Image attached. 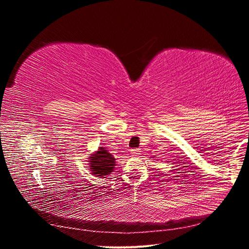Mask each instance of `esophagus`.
<instances>
[{"mask_svg": "<svg viewBox=\"0 0 249 249\" xmlns=\"http://www.w3.org/2000/svg\"><path fill=\"white\" fill-rule=\"evenodd\" d=\"M140 148H134V149H132V156H138V155H140Z\"/></svg>", "mask_w": 249, "mask_h": 249, "instance_id": "1", "label": "esophagus"}]
</instances>
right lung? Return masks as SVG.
Instances as JSON below:
<instances>
[{
    "label": "right lung",
    "mask_w": 249,
    "mask_h": 249,
    "mask_svg": "<svg viewBox=\"0 0 249 249\" xmlns=\"http://www.w3.org/2000/svg\"><path fill=\"white\" fill-rule=\"evenodd\" d=\"M89 167L92 171V175L103 178L104 176L110 175V172L114 169L115 159L112 157L104 147H100L97 152L89 158Z\"/></svg>",
    "instance_id": "right-lung-1"
}]
</instances>
